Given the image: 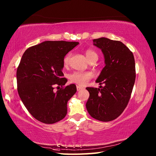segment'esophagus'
<instances>
[{
  "label": "esophagus",
  "instance_id": "obj_1",
  "mask_svg": "<svg viewBox=\"0 0 156 156\" xmlns=\"http://www.w3.org/2000/svg\"><path fill=\"white\" fill-rule=\"evenodd\" d=\"M76 88H77V90H78V91H80V90H82V89H84L83 87H79V86H76Z\"/></svg>",
  "mask_w": 156,
  "mask_h": 156
}]
</instances>
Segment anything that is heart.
I'll list each match as a JSON object with an SVG mask.
<instances>
[{
	"label": "heart",
	"instance_id": "obj_1",
	"mask_svg": "<svg viewBox=\"0 0 156 156\" xmlns=\"http://www.w3.org/2000/svg\"><path fill=\"white\" fill-rule=\"evenodd\" d=\"M85 54L88 61L94 58H98L97 53L92 49H87L85 51ZM70 58V53H68L65 55L64 59H63L64 66H68L69 65ZM92 76L93 75L90 72H74L69 75V80L72 83L77 84L80 86H84L88 83L89 80L92 78Z\"/></svg>",
	"mask_w": 156,
	"mask_h": 156
}]
</instances>
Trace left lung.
<instances>
[{"mask_svg": "<svg viewBox=\"0 0 156 156\" xmlns=\"http://www.w3.org/2000/svg\"><path fill=\"white\" fill-rule=\"evenodd\" d=\"M93 42L104 54L105 66L96 80L104 87L87 88L90 96L86 107L92 117L108 122L121 115L130 99L136 76L135 59L121 41L101 37Z\"/></svg>", "mask_w": 156, "mask_h": 156, "instance_id": "8db88e82", "label": "left lung"}]
</instances>
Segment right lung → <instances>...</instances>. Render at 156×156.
<instances>
[{
    "instance_id": "1",
    "label": "right lung",
    "mask_w": 156,
    "mask_h": 156,
    "mask_svg": "<svg viewBox=\"0 0 156 156\" xmlns=\"http://www.w3.org/2000/svg\"><path fill=\"white\" fill-rule=\"evenodd\" d=\"M78 44L46 41L29 48L23 54L16 69L18 93L39 121L53 124L67 114L68 101L76 93V87L74 84L64 87L68 80L63 78V59ZM56 85L60 89L55 93Z\"/></svg>"
}]
</instances>
